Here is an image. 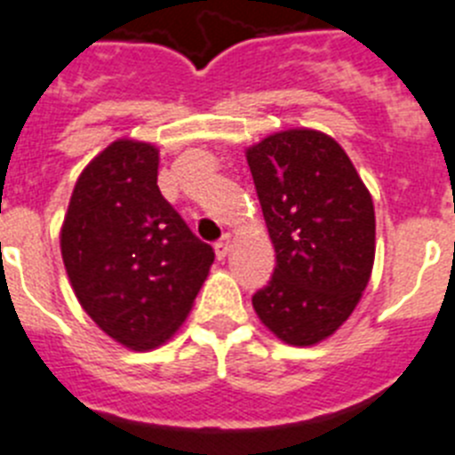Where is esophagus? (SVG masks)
<instances>
[{
    "instance_id": "esophagus-1",
    "label": "esophagus",
    "mask_w": 455,
    "mask_h": 455,
    "mask_svg": "<svg viewBox=\"0 0 455 455\" xmlns=\"http://www.w3.org/2000/svg\"><path fill=\"white\" fill-rule=\"evenodd\" d=\"M231 249H233V235L231 233H224L218 243H215V253H218V258H227V253L231 251Z\"/></svg>"
}]
</instances>
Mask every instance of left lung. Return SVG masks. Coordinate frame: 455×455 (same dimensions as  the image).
Instances as JSON below:
<instances>
[{
	"instance_id": "8db88e82",
	"label": "left lung",
	"mask_w": 455,
	"mask_h": 455,
	"mask_svg": "<svg viewBox=\"0 0 455 455\" xmlns=\"http://www.w3.org/2000/svg\"><path fill=\"white\" fill-rule=\"evenodd\" d=\"M276 267L251 297L256 315L285 345L333 335L358 306L374 267L371 195L331 136L288 129L247 149Z\"/></svg>"
}]
</instances>
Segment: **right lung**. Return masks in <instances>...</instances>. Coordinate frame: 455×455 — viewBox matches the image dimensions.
Returning <instances> with one entry per match:
<instances>
[{
	"label": "right lung",
	"instance_id": "1",
	"mask_svg": "<svg viewBox=\"0 0 455 455\" xmlns=\"http://www.w3.org/2000/svg\"><path fill=\"white\" fill-rule=\"evenodd\" d=\"M60 253L81 308L136 351L177 333L215 260L158 190L156 147L126 138L81 172Z\"/></svg>",
	"mask_w": 455,
	"mask_h": 455
}]
</instances>
